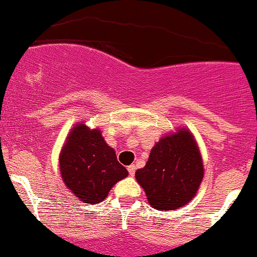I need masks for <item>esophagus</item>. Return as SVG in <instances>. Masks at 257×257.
Masks as SVG:
<instances>
[{"label": "esophagus", "instance_id": "34e87169", "mask_svg": "<svg viewBox=\"0 0 257 257\" xmlns=\"http://www.w3.org/2000/svg\"><path fill=\"white\" fill-rule=\"evenodd\" d=\"M128 172H129V175H132V177H133L134 173H136V165H129Z\"/></svg>", "mask_w": 257, "mask_h": 257}]
</instances>
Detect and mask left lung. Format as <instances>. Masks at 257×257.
Masks as SVG:
<instances>
[{"label": "left lung", "instance_id": "8db88e82", "mask_svg": "<svg viewBox=\"0 0 257 257\" xmlns=\"http://www.w3.org/2000/svg\"><path fill=\"white\" fill-rule=\"evenodd\" d=\"M202 178L200 150L186 128L161 138L151 150L145 168L136 172L150 205L164 211L188 203L197 193Z\"/></svg>", "mask_w": 257, "mask_h": 257}]
</instances>
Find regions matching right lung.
Masks as SVG:
<instances>
[{
	"mask_svg": "<svg viewBox=\"0 0 257 257\" xmlns=\"http://www.w3.org/2000/svg\"><path fill=\"white\" fill-rule=\"evenodd\" d=\"M60 172L64 183L84 203H98L128 170L119 164L98 129L83 123L74 126L60 154Z\"/></svg>",
	"mask_w": 257,
	"mask_h": 257,
	"instance_id": "add662e5",
	"label": "right lung"
}]
</instances>
